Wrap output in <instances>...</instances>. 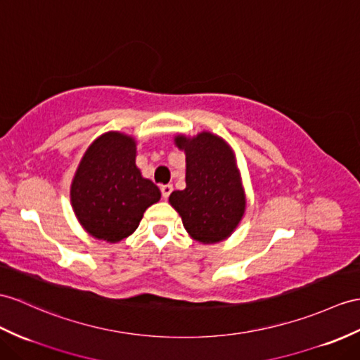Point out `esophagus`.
Segmentation results:
<instances>
[{
    "label": "esophagus",
    "instance_id": "1",
    "mask_svg": "<svg viewBox=\"0 0 360 360\" xmlns=\"http://www.w3.org/2000/svg\"><path fill=\"white\" fill-rule=\"evenodd\" d=\"M160 191H162V197L166 200V198H168V197L171 195V192L174 191V188H172V185H163V186L160 188Z\"/></svg>",
    "mask_w": 360,
    "mask_h": 360
}]
</instances>
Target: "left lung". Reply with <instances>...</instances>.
Returning a JSON list of instances; mask_svg holds the SVG:
<instances>
[{
  "label": "left lung",
  "instance_id": "8db88e82",
  "mask_svg": "<svg viewBox=\"0 0 360 360\" xmlns=\"http://www.w3.org/2000/svg\"><path fill=\"white\" fill-rule=\"evenodd\" d=\"M175 145L186 154V188L172 192L171 205L194 240L210 244L227 238L246 207L232 150L210 133L177 136Z\"/></svg>",
  "mask_w": 360,
  "mask_h": 360
}]
</instances>
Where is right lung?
<instances>
[{
  "label": "right lung",
  "instance_id": "right-lung-1",
  "mask_svg": "<svg viewBox=\"0 0 360 360\" xmlns=\"http://www.w3.org/2000/svg\"><path fill=\"white\" fill-rule=\"evenodd\" d=\"M79 223L94 238L117 243L133 233L160 191L136 166L134 139L107 133L84 154L72 185Z\"/></svg>",
  "mask_w": 360,
  "mask_h": 360
}]
</instances>
